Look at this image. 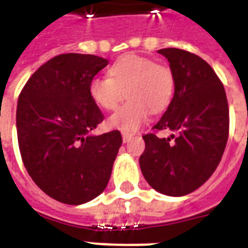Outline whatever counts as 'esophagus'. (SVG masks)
I'll return each mask as SVG.
<instances>
[{
  "mask_svg": "<svg viewBox=\"0 0 248 248\" xmlns=\"http://www.w3.org/2000/svg\"><path fill=\"white\" fill-rule=\"evenodd\" d=\"M134 134L132 132H127V131H124L122 132V140H124V143H127L128 140L131 139Z\"/></svg>",
  "mask_w": 248,
  "mask_h": 248,
  "instance_id": "34e87169",
  "label": "esophagus"
}]
</instances>
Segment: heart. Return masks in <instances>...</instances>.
Wrapping results in <instances>:
<instances>
[{
    "label": "heart",
    "mask_w": 248,
    "mask_h": 248,
    "mask_svg": "<svg viewBox=\"0 0 248 248\" xmlns=\"http://www.w3.org/2000/svg\"><path fill=\"white\" fill-rule=\"evenodd\" d=\"M109 77H93L89 93L93 103L114 110L124 93L128 100L109 118V124L124 131H135L153 112H162L175 93V76L169 65L145 56L127 54L118 58L108 69Z\"/></svg>",
    "instance_id": "1"
}]
</instances>
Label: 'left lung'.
Masks as SVG:
<instances>
[{
  "instance_id": "left-lung-1",
  "label": "left lung",
  "mask_w": 248,
  "mask_h": 248,
  "mask_svg": "<svg viewBox=\"0 0 248 248\" xmlns=\"http://www.w3.org/2000/svg\"><path fill=\"white\" fill-rule=\"evenodd\" d=\"M175 76V93L155 132L143 136L139 163L152 188L166 196L194 192L210 179L223 157L229 135L227 93L210 64L180 48H162ZM161 129L176 132L158 138Z\"/></svg>"
}]
</instances>
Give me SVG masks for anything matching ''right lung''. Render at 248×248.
Instances as JSON below:
<instances>
[{"mask_svg":"<svg viewBox=\"0 0 248 248\" xmlns=\"http://www.w3.org/2000/svg\"><path fill=\"white\" fill-rule=\"evenodd\" d=\"M108 60L62 54L41 65L17 99L16 131L29 176L47 196L82 204L105 189L122 144L118 130L93 136L104 120L90 81Z\"/></svg>","mask_w":248,"mask_h":248,"instance_id":"obj_1","label":"right lung"}]
</instances>
